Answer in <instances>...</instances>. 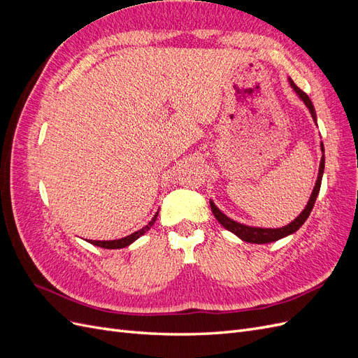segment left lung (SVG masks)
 I'll return each instance as SVG.
<instances>
[{"label": "left lung", "mask_w": 358, "mask_h": 358, "mask_svg": "<svg viewBox=\"0 0 358 358\" xmlns=\"http://www.w3.org/2000/svg\"><path fill=\"white\" fill-rule=\"evenodd\" d=\"M288 80H289L291 88L294 90V92L300 96V100L306 104V107H308L310 115H312L313 122L317 124L315 107H313L310 99L300 88H297V85L294 82H292L291 79H288ZM321 150H322V154H324L322 142H321ZM324 162H326V159H324V155H322L321 162H320L318 178H317V182H315V187H313V189H312L309 201L305 206V209H303L301 213L297 216V218L294 221H291L288 225L280 227V229H262V227H251V225H246V224H241V222H237V221L229 218V216H227L225 213H222L218 208H216V204L210 200V209H212V212L215 215V218L218 220V222L224 227V229L231 231L233 234H236L237 237H239V239H242L245 242H249V243L262 245V243H270V242H276L279 239H284V237H287V236H289L292 233H296L300 229V227L305 224V221L309 218V215H310V212L313 209V204H315V200L318 197L320 188H321L322 173H324Z\"/></svg>", "instance_id": "obj_1"}]
</instances>
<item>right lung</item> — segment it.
Returning a JSON list of instances; mask_svg holds the SVG:
<instances>
[{"instance_id": "add662e5", "label": "right lung", "mask_w": 358, "mask_h": 358, "mask_svg": "<svg viewBox=\"0 0 358 358\" xmlns=\"http://www.w3.org/2000/svg\"><path fill=\"white\" fill-rule=\"evenodd\" d=\"M158 212H159V210H158ZM158 212L154 215V218L149 221L148 225L142 227V229L134 231V233H131V234H128V236L122 237V239H116V241H91L90 243H92V245H95V246L104 248V249H121V248H127V246L131 245L133 242H136L140 236H143L146 231L150 230V227H152V225L155 224V221H157Z\"/></svg>"}]
</instances>
